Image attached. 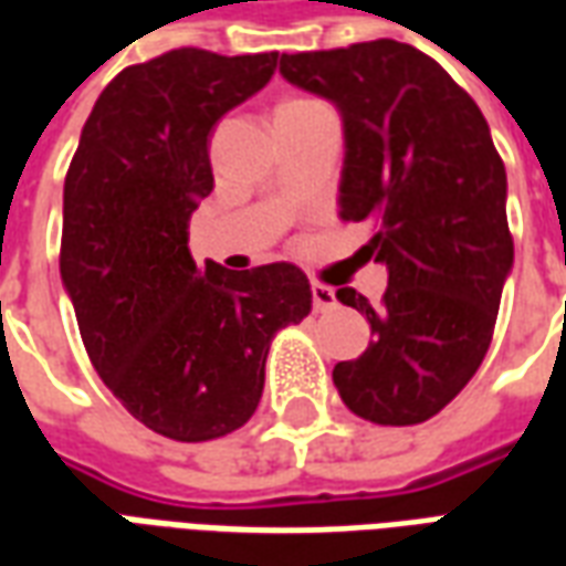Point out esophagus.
Here are the masks:
<instances>
[{
	"label": "esophagus",
	"instance_id": "34e87169",
	"mask_svg": "<svg viewBox=\"0 0 566 566\" xmlns=\"http://www.w3.org/2000/svg\"><path fill=\"white\" fill-rule=\"evenodd\" d=\"M312 306H315V312H331V308H336L333 287H327V284H312Z\"/></svg>",
	"mask_w": 566,
	"mask_h": 566
}]
</instances>
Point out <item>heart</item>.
I'll list each match as a JSON object with an SVG mask.
<instances>
[{
  "instance_id": "1",
  "label": "heart",
  "mask_w": 566,
  "mask_h": 566,
  "mask_svg": "<svg viewBox=\"0 0 566 566\" xmlns=\"http://www.w3.org/2000/svg\"><path fill=\"white\" fill-rule=\"evenodd\" d=\"M306 103H315V99H287L284 105H306Z\"/></svg>"
}]
</instances>
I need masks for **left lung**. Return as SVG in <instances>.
Masks as SVG:
<instances>
[{"label": "left lung", "instance_id": "8db88e82", "mask_svg": "<svg viewBox=\"0 0 566 566\" xmlns=\"http://www.w3.org/2000/svg\"><path fill=\"white\" fill-rule=\"evenodd\" d=\"M279 72L336 105L339 218L369 223L364 248L388 270L379 308L336 291L367 315L373 343L333 381L355 416L421 424L473 379L512 272L506 169L488 120L437 60L394 39L282 54Z\"/></svg>", "mask_w": 566, "mask_h": 566}]
</instances>
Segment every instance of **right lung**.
Returning a JSON list of instances; mask_svg holds the SVG:
<instances>
[{"instance_id":"obj_1","label":"right lung","mask_w":566,"mask_h":566,"mask_svg":"<svg viewBox=\"0 0 566 566\" xmlns=\"http://www.w3.org/2000/svg\"><path fill=\"white\" fill-rule=\"evenodd\" d=\"M279 54L178 48L93 105L63 187L60 275L105 388L160 437L206 442L254 416L275 333L312 291L294 263H193L187 223L214 187L209 136L270 84Z\"/></svg>"}]
</instances>
